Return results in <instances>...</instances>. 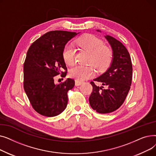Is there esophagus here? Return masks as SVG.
<instances>
[{
  "instance_id": "esophagus-1",
  "label": "esophagus",
  "mask_w": 156,
  "mask_h": 156,
  "mask_svg": "<svg viewBox=\"0 0 156 156\" xmlns=\"http://www.w3.org/2000/svg\"><path fill=\"white\" fill-rule=\"evenodd\" d=\"M82 83H83V81H80V80H75V85L76 86H79V85H81Z\"/></svg>"
}]
</instances>
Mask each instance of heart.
<instances>
[{
	"instance_id": "heart-1",
	"label": "heart",
	"mask_w": 156,
	"mask_h": 156,
	"mask_svg": "<svg viewBox=\"0 0 156 156\" xmlns=\"http://www.w3.org/2000/svg\"><path fill=\"white\" fill-rule=\"evenodd\" d=\"M78 45L91 54L89 63L93 64L99 71L107 69L111 63L112 53L111 49L105 46L103 41L93 35H86L77 40ZM76 50L72 45H68L63 51V59L68 65L72 66L75 62ZM95 74L92 66H76L69 71L71 77L78 80H84L91 78Z\"/></svg>"
}]
</instances>
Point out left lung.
<instances>
[{
  "label": "left lung",
  "mask_w": 156,
  "mask_h": 156,
  "mask_svg": "<svg viewBox=\"0 0 156 156\" xmlns=\"http://www.w3.org/2000/svg\"><path fill=\"white\" fill-rule=\"evenodd\" d=\"M97 31L100 30H97ZM112 50V60L109 68L102 75L94 80L107 87L97 86L94 81L90 83L93 91L89 97L91 108L101 114H107L121 107L129 92L132 80V64L126 48L119 40L106 35Z\"/></svg>",
  "instance_id": "obj_1"
}]
</instances>
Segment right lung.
<instances>
[{
  "label": "right lung",
  "mask_w": 156,
  "mask_h": 156,
  "mask_svg": "<svg viewBox=\"0 0 156 156\" xmlns=\"http://www.w3.org/2000/svg\"><path fill=\"white\" fill-rule=\"evenodd\" d=\"M79 33L55 30L46 33L30 47L24 61L23 87L33 108L41 115H59L68 104V92L75 80L68 78L55 84L54 76H66L63 51L69 40ZM66 71L63 72L61 69Z\"/></svg>",
  "instance_id": "right-lung-1"
}]
</instances>
